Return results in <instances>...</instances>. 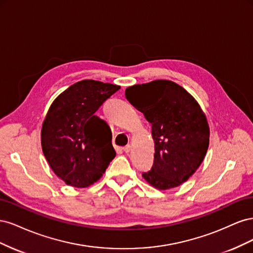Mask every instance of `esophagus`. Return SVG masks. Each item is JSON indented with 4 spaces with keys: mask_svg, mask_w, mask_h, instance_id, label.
I'll list each match as a JSON object with an SVG mask.
<instances>
[{
    "mask_svg": "<svg viewBox=\"0 0 253 253\" xmlns=\"http://www.w3.org/2000/svg\"><path fill=\"white\" fill-rule=\"evenodd\" d=\"M131 149H132L131 145L128 144V145H126V147L124 148V151H125L126 153H129V151H131Z\"/></svg>",
    "mask_w": 253,
    "mask_h": 253,
    "instance_id": "obj_1",
    "label": "esophagus"
}]
</instances>
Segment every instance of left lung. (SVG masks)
<instances>
[{
  "label": "left lung",
  "instance_id": "8db88e82",
  "mask_svg": "<svg viewBox=\"0 0 253 253\" xmlns=\"http://www.w3.org/2000/svg\"><path fill=\"white\" fill-rule=\"evenodd\" d=\"M126 97L152 125L154 163L142 177L158 190L180 186L200 168L209 147L210 127L201 105L171 80L135 84Z\"/></svg>",
  "mask_w": 253,
  "mask_h": 253
}]
</instances>
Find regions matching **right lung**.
<instances>
[{"label": "right lung", "instance_id": "add662e5", "mask_svg": "<svg viewBox=\"0 0 253 253\" xmlns=\"http://www.w3.org/2000/svg\"><path fill=\"white\" fill-rule=\"evenodd\" d=\"M119 85L91 79L74 83L50 104L41 128L49 167L66 185L87 188L116 156L108 124L95 113Z\"/></svg>", "mask_w": 253, "mask_h": 253}]
</instances>
